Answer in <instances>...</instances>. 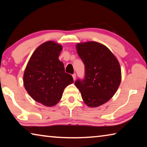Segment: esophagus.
<instances>
[{
  "label": "esophagus",
  "mask_w": 147,
  "mask_h": 147,
  "mask_svg": "<svg viewBox=\"0 0 147 147\" xmlns=\"http://www.w3.org/2000/svg\"><path fill=\"white\" fill-rule=\"evenodd\" d=\"M72 76H73V78L74 79V80H75V79H76V74L74 73Z\"/></svg>",
  "instance_id": "34e87169"
}]
</instances>
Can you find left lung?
<instances>
[{
	"instance_id": "obj_1",
	"label": "left lung",
	"mask_w": 147,
	"mask_h": 147,
	"mask_svg": "<svg viewBox=\"0 0 147 147\" xmlns=\"http://www.w3.org/2000/svg\"><path fill=\"white\" fill-rule=\"evenodd\" d=\"M76 49L85 67V76L77 79L74 85L86 105L100 106L112 97L120 85V65L113 53L97 42L78 43Z\"/></svg>"
}]
</instances>
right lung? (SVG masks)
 <instances>
[{"mask_svg":"<svg viewBox=\"0 0 147 147\" xmlns=\"http://www.w3.org/2000/svg\"><path fill=\"white\" fill-rule=\"evenodd\" d=\"M60 45L47 41L32 54L25 69L24 86L30 96L46 106H53L60 100L64 89L73 83L71 74L65 72L59 60Z\"/></svg>","mask_w":147,"mask_h":147,"instance_id":"add662e5","label":"right lung"}]
</instances>
